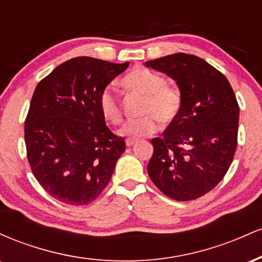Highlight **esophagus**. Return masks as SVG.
Returning a JSON list of instances; mask_svg holds the SVG:
<instances>
[{"label":"esophagus","mask_w":262,"mask_h":262,"mask_svg":"<svg viewBox=\"0 0 262 262\" xmlns=\"http://www.w3.org/2000/svg\"><path fill=\"white\" fill-rule=\"evenodd\" d=\"M135 143H137V141H135L134 139H127V140H125V144H127V146H133Z\"/></svg>","instance_id":"34e87169"}]
</instances>
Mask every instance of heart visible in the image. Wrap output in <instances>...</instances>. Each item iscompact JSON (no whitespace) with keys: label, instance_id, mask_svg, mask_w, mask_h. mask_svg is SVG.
Instances as JSON below:
<instances>
[{"label":"heart","instance_id":"heart-1","mask_svg":"<svg viewBox=\"0 0 262 262\" xmlns=\"http://www.w3.org/2000/svg\"><path fill=\"white\" fill-rule=\"evenodd\" d=\"M125 89L144 96L140 113L144 116L130 119L119 130L122 137L139 139L149 137L159 129V121L170 124L177 118L182 108V93L179 87L166 83L164 76L145 68L132 70L122 81ZM98 108L107 122L119 124L123 112L121 102L112 89L107 87L98 97Z\"/></svg>","mask_w":262,"mask_h":262}]
</instances>
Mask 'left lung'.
I'll list each match as a JSON object with an SVG mask.
<instances>
[{
    "instance_id": "1",
    "label": "left lung",
    "mask_w": 262,
    "mask_h": 262,
    "mask_svg": "<svg viewBox=\"0 0 262 262\" xmlns=\"http://www.w3.org/2000/svg\"><path fill=\"white\" fill-rule=\"evenodd\" d=\"M167 74L182 93L177 118L151 139V181L176 201H192L212 191L229 170L237 145L239 104L229 81L203 59L176 53L146 62Z\"/></svg>"
}]
</instances>
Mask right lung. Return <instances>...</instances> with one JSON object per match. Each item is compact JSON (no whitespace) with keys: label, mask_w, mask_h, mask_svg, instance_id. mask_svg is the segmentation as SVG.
Returning a JSON list of instances; mask_svg holds the SVG:
<instances>
[{"label":"right lung","mask_w":262,"mask_h":262,"mask_svg":"<svg viewBox=\"0 0 262 262\" xmlns=\"http://www.w3.org/2000/svg\"><path fill=\"white\" fill-rule=\"evenodd\" d=\"M128 66L79 56L35 87L25 122L27 158L37 181L60 202L95 201L125 151L124 138L106 125L98 97Z\"/></svg>","instance_id":"right-lung-1"}]
</instances>
